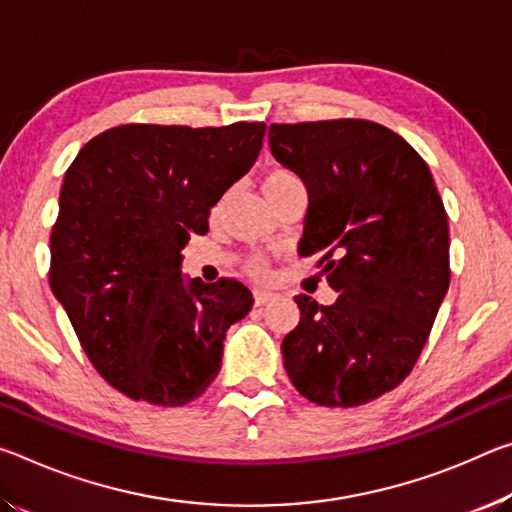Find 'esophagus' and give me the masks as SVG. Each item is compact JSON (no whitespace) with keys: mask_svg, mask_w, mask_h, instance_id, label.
<instances>
[{"mask_svg":"<svg viewBox=\"0 0 512 512\" xmlns=\"http://www.w3.org/2000/svg\"><path fill=\"white\" fill-rule=\"evenodd\" d=\"M273 298H275L273 291H262V289L255 291V305H266Z\"/></svg>","mask_w":512,"mask_h":512,"instance_id":"obj_1","label":"esophagus"}]
</instances>
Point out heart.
I'll list each match as a JSON object with an SVG mask.
<instances>
[{"label":"heart","instance_id":"b5f03b06","mask_svg":"<svg viewBox=\"0 0 512 512\" xmlns=\"http://www.w3.org/2000/svg\"><path fill=\"white\" fill-rule=\"evenodd\" d=\"M289 180H296V177L291 175L289 170L273 168V170H269V173L264 175V180H262V189H264V193H269V191L278 189L280 184H285V182H289ZM248 273L253 275V278H257V280H264L266 275H269V266H266L264 259L255 257V259H250V262H248Z\"/></svg>","mask_w":512,"mask_h":512}]
</instances>
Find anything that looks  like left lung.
I'll return each mask as SVG.
<instances>
[{"label":"left lung","mask_w":512,"mask_h":512,"mask_svg":"<svg viewBox=\"0 0 512 512\" xmlns=\"http://www.w3.org/2000/svg\"><path fill=\"white\" fill-rule=\"evenodd\" d=\"M275 161L307 189L298 255H321L332 305L296 296L282 339L305 399L355 408L401 385L449 289V221L426 161L369 120L271 125Z\"/></svg>","instance_id":"1"}]
</instances>
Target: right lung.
I'll return each instance as SVG.
<instances>
[{"instance_id": "add662e5", "label": "right lung", "mask_w": 512, "mask_h": 512, "mask_svg": "<svg viewBox=\"0 0 512 512\" xmlns=\"http://www.w3.org/2000/svg\"><path fill=\"white\" fill-rule=\"evenodd\" d=\"M264 123L120 125L63 177L50 285L88 360L134 401L186 405L221 371L223 339L253 307L237 280L182 275V248L253 168Z\"/></svg>"}]
</instances>
